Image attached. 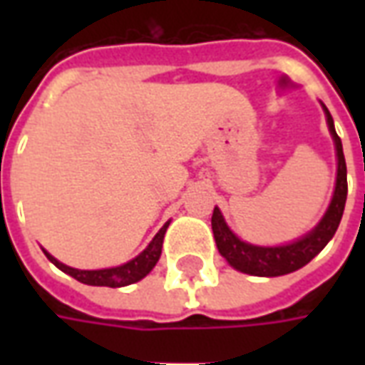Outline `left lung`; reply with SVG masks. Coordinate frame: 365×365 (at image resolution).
I'll list each match as a JSON object with an SVG mask.
<instances>
[{
	"label": "left lung",
	"mask_w": 365,
	"mask_h": 365,
	"mask_svg": "<svg viewBox=\"0 0 365 365\" xmlns=\"http://www.w3.org/2000/svg\"><path fill=\"white\" fill-rule=\"evenodd\" d=\"M322 105V111L327 115V125H329L330 136L334 140L336 148V183H334V193L330 199V205L327 213L313 230H309L293 242L279 246H258L245 242L230 230L225 222L221 209L215 207L213 217H211V227H213V237L217 248L225 260L238 272L248 275H258V277H277L303 268L305 264L313 260L317 254L321 252L329 240L334 237L342 213H344L346 195H348V182H346V160L342 152V140L334 130V120L330 117L327 105Z\"/></svg>",
	"instance_id": "8db88e82"
}]
</instances>
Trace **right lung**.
<instances>
[{
  "label": "right lung",
  "mask_w": 365,
  "mask_h": 365,
  "mask_svg": "<svg viewBox=\"0 0 365 365\" xmlns=\"http://www.w3.org/2000/svg\"><path fill=\"white\" fill-rule=\"evenodd\" d=\"M170 221L162 227V229L156 232V237L152 238L150 245L144 248L143 252L138 254L136 258L128 260L127 264H120V266H115V268H103V269H78L70 268L66 264L58 262L52 254H48L43 248L44 256L56 266L58 269H62L64 274L72 275L78 282L86 283V285H97V287H125V285H130V283L140 282L143 277L150 274L152 268L156 266V262L160 260V254H162V242H164V235H166V229Z\"/></svg>",
  "instance_id": "add662e5"
}]
</instances>
